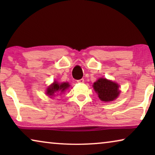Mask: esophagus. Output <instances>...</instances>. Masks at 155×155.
I'll return each mask as SVG.
<instances>
[{
  "label": "esophagus",
  "instance_id": "1",
  "mask_svg": "<svg viewBox=\"0 0 155 155\" xmlns=\"http://www.w3.org/2000/svg\"><path fill=\"white\" fill-rule=\"evenodd\" d=\"M77 82H78V83H83V82H84V79H83V78H82V79L77 80Z\"/></svg>",
  "mask_w": 155,
  "mask_h": 155
}]
</instances>
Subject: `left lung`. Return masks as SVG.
<instances>
[{
    "instance_id": "obj_1",
    "label": "left lung",
    "mask_w": 155,
    "mask_h": 155,
    "mask_svg": "<svg viewBox=\"0 0 155 155\" xmlns=\"http://www.w3.org/2000/svg\"><path fill=\"white\" fill-rule=\"evenodd\" d=\"M99 98L103 101H111L117 98L120 91L118 84L105 78H99L93 85Z\"/></svg>"
}]
</instances>
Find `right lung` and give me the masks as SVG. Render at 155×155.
<instances>
[{"label":"right lung","mask_w":155,"mask_h":155,"mask_svg":"<svg viewBox=\"0 0 155 155\" xmlns=\"http://www.w3.org/2000/svg\"><path fill=\"white\" fill-rule=\"evenodd\" d=\"M70 85L67 82H63L62 84H59L58 82H54L51 85L49 86L46 90V94L48 96L54 97L58 92H63Z\"/></svg>","instance_id":"add662e5"}]
</instances>
